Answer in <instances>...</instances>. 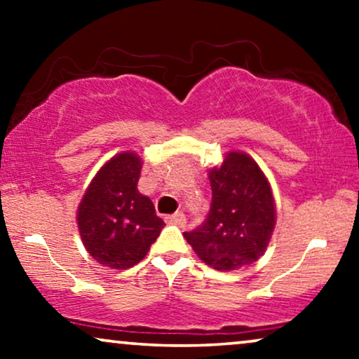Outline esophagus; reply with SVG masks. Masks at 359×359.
Listing matches in <instances>:
<instances>
[{"label": "esophagus", "mask_w": 359, "mask_h": 359, "mask_svg": "<svg viewBox=\"0 0 359 359\" xmlns=\"http://www.w3.org/2000/svg\"><path fill=\"white\" fill-rule=\"evenodd\" d=\"M167 222H170V224H177V226H184L185 224V214L174 212L172 216L167 217Z\"/></svg>", "instance_id": "1"}]
</instances>
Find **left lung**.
<instances>
[{
	"instance_id": "obj_1",
	"label": "left lung",
	"mask_w": 359,
	"mask_h": 359,
	"mask_svg": "<svg viewBox=\"0 0 359 359\" xmlns=\"http://www.w3.org/2000/svg\"><path fill=\"white\" fill-rule=\"evenodd\" d=\"M212 201L208 219L184 238L205 265L231 271L262 257L275 226L271 189L248 155L231 151L209 172Z\"/></svg>"
}]
</instances>
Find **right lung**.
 Instances as JSON below:
<instances>
[{
    "label": "right lung",
    "instance_id": "add662e5",
    "mask_svg": "<svg viewBox=\"0 0 359 359\" xmlns=\"http://www.w3.org/2000/svg\"><path fill=\"white\" fill-rule=\"evenodd\" d=\"M142 160L119 154L97 172L77 211V224L88 253L114 270L142 262L165 222L154 203L138 192Z\"/></svg>",
    "mask_w": 359,
    "mask_h": 359
}]
</instances>
